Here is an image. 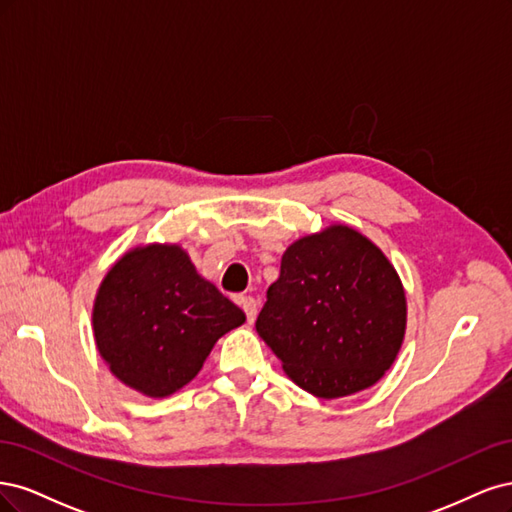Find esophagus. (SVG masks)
Returning a JSON list of instances; mask_svg holds the SVG:
<instances>
[{
  "label": "esophagus",
  "mask_w": 512,
  "mask_h": 512,
  "mask_svg": "<svg viewBox=\"0 0 512 512\" xmlns=\"http://www.w3.org/2000/svg\"><path fill=\"white\" fill-rule=\"evenodd\" d=\"M240 306H242V310H244L246 321L253 323L255 317H257V300L251 298V295H246V298H240Z\"/></svg>",
  "instance_id": "34e87169"
}]
</instances>
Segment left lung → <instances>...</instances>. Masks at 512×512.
I'll use <instances>...</instances> for the list:
<instances>
[{"label":"left lung","mask_w":512,"mask_h":512,"mask_svg":"<svg viewBox=\"0 0 512 512\" xmlns=\"http://www.w3.org/2000/svg\"><path fill=\"white\" fill-rule=\"evenodd\" d=\"M255 327L295 385L323 400L346 398L393 366L406 334V295L387 255L336 223L283 253Z\"/></svg>","instance_id":"obj_1"}]
</instances>
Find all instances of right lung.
Listing matches in <instances>:
<instances>
[{
    "mask_svg": "<svg viewBox=\"0 0 512 512\" xmlns=\"http://www.w3.org/2000/svg\"><path fill=\"white\" fill-rule=\"evenodd\" d=\"M97 351L123 385L168 398L202 370L244 312L178 244H140L112 263L93 302Z\"/></svg>",
    "mask_w": 512,
    "mask_h": 512,
    "instance_id": "add662e5",
    "label": "right lung"
}]
</instances>
